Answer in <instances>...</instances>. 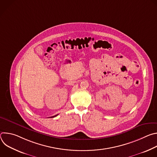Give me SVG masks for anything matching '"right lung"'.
<instances>
[{"mask_svg": "<svg viewBox=\"0 0 157 157\" xmlns=\"http://www.w3.org/2000/svg\"><path fill=\"white\" fill-rule=\"evenodd\" d=\"M58 116V114H57V115H56V116H52V117H52H52H56V116Z\"/></svg>", "mask_w": 157, "mask_h": 157, "instance_id": "obj_1", "label": "right lung"}]
</instances>
